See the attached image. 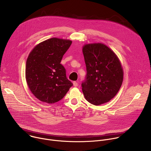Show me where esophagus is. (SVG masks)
<instances>
[{
    "mask_svg": "<svg viewBox=\"0 0 151 151\" xmlns=\"http://www.w3.org/2000/svg\"><path fill=\"white\" fill-rule=\"evenodd\" d=\"M73 84L74 87H78V83L76 82H75V81L73 82Z\"/></svg>",
    "mask_w": 151,
    "mask_h": 151,
    "instance_id": "1",
    "label": "esophagus"
}]
</instances>
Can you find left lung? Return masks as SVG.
I'll return each mask as SVG.
<instances>
[{
  "label": "left lung",
  "instance_id": "left-lung-1",
  "mask_svg": "<svg viewBox=\"0 0 151 151\" xmlns=\"http://www.w3.org/2000/svg\"><path fill=\"white\" fill-rule=\"evenodd\" d=\"M82 52L87 72L82 83L85 99L96 106L109 102L116 95L123 81L124 71L119 58L101 43L85 44Z\"/></svg>",
  "mask_w": 151,
  "mask_h": 151
}]
</instances>
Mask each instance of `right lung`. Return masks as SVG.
<instances>
[{
	"label": "right lung",
	"mask_w": 151,
	"mask_h": 151,
	"mask_svg": "<svg viewBox=\"0 0 151 151\" xmlns=\"http://www.w3.org/2000/svg\"><path fill=\"white\" fill-rule=\"evenodd\" d=\"M72 42L69 39L52 37L36 45L29 54L26 79L29 90L40 101L56 103L72 86L60 64Z\"/></svg>",
	"instance_id": "right-lung-1"
}]
</instances>
